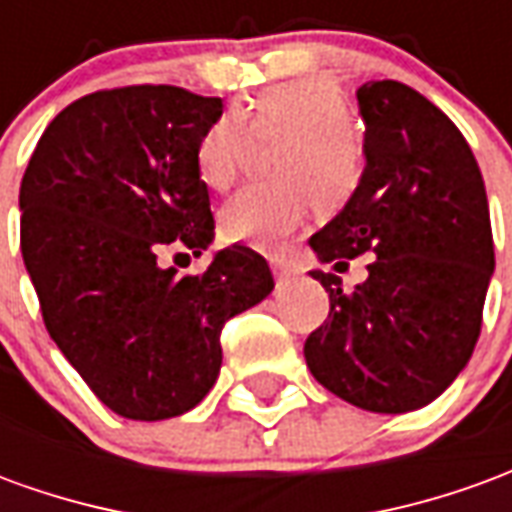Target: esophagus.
I'll return each mask as SVG.
<instances>
[{
    "label": "esophagus",
    "mask_w": 512,
    "mask_h": 512,
    "mask_svg": "<svg viewBox=\"0 0 512 512\" xmlns=\"http://www.w3.org/2000/svg\"><path fill=\"white\" fill-rule=\"evenodd\" d=\"M271 271H274L277 282H285V279H290V274H293V268H290L288 263H282V260H271Z\"/></svg>",
    "instance_id": "obj_1"
}]
</instances>
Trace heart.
<instances>
[{
    "label": "heart",
    "instance_id": "heart-1",
    "mask_svg": "<svg viewBox=\"0 0 512 512\" xmlns=\"http://www.w3.org/2000/svg\"><path fill=\"white\" fill-rule=\"evenodd\" d=\"M348 120L340 90L323 79L271 87L246 112V123L238 115L219 117L197 145V172L213 189H227L238 178L252 136L285 139L274 161L282 180L238 191L219 213L224 238L279 249L310 222L318 202L343 205L362 178V147L345 128Z\"/></svg>",
    "mask_w": 512,
    "mask_h": 512
}]
</instances>
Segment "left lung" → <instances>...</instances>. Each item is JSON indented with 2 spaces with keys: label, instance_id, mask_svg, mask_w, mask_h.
<instances>
[{
  "label": "left lung",
  "instance_id": "left-lung-1",
  "mask_svg": "<svg viewBox=\"0 0 512 512\" xmlns=\"http://www.w3.org/2000/svg\"><path fill=\"white\" fill-rule=\"evenodd\" d=\"M365 169L332 222L310 238L321 263L373 252L367 279L310 271L329 293V321L307 337L318 384L351 406L406 414L458 378L480 337L494 238L480 167L450 117L408 84L356 90Z\"/></svg>",
  "mask_w": 512,
  "mask_h": 512
}]
</instances>
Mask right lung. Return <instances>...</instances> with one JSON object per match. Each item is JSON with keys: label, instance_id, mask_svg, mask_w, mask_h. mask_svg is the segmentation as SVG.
Wrapping results in <instances>:
<instances>
[{"label": "right lung", "instance_id": "right-lung-1", "mask_svg": "<svg viewBox=\"0 0 512 512\" xmlns=\"http://www.w3.org/2000/svg\"><path fill=\"white\" fill-rule=\"evenodd\" d=\"M222 98L167 84L101 90L65 106L40 136L18 191L21 255L62 356L115 414H186L222 367V326L274 290L249 246L200 277L158 266L169 244H213L202 134Z\"/></svg>", "mask_w": 512, "mask_h": 512}]
</instances>
